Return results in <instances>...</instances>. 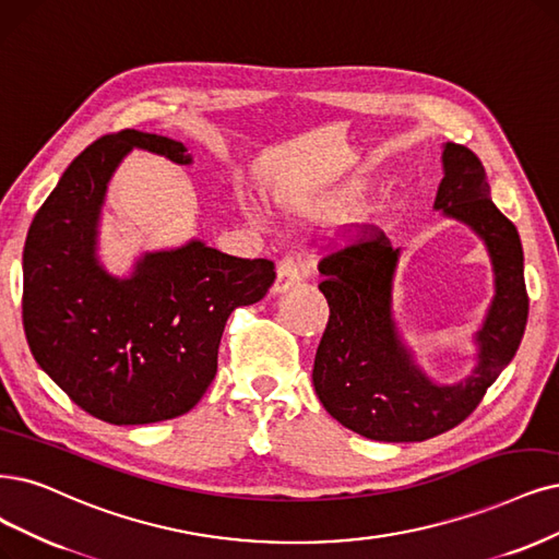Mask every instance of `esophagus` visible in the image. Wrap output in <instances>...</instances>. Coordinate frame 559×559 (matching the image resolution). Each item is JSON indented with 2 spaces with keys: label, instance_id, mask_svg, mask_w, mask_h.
Returning a JSON list of instances; mask_svg holds the SVG:
<instances>
[{
  "label": "esophagus",
  "instance_id": "esophagus-1",
  "mask_svg": "<svg viewBox=\"0 0 559 559\" xmlns=\"http://www.w3.org/2000/svg\"><path fill=\"white\" fill-rule=\"evenodd\" d=\"M304 274L301 269L297 266L295 260H283L276 269V281H274V295H285L287 290H293L301 283Z\"/></svg>",
  "mask_w": 559,
  "mask_h": 559
}]
</instances>
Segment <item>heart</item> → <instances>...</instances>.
<instances>
[{
	"instance_id": "1",
	"label": "heart",
	"mask_w": 559,
	"mask_h": 559,
	"mask_svg": "<svg viewBox=\"0 0 559 559\" xmlns=\"http://www.w3.org/2000/svg\"><path fill=\"white\" fill-rule=\"evenodd\" d=\"M248 206V210H251V212H255V206L253 204H246Z\"/></svg>"
}]
</instances>
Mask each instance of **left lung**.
<instances>
[{
	"mask_svg": "<svg viewBox=\"0 0 559 559\" xmlns=\"http://www.w3.org/2000/svg\"><path fill=\"white\" fill-rule=\"evenodd\" d=\"M442 181L432 210L467 225L486 248L492 299L472 334L469 373L451 384L426 376L394 313L401 248L384 235L320 262L329 324L313 386L338 424L378 442H424L459 426L511 364L527 324L523 246L515 225L492 204L481 160L463 144H442Z\"/></svg>",
	"mask_w": 559,
	"mask_h": 559,
	"instance_id": "1",
	"label": "left lung"
}]
</instances>
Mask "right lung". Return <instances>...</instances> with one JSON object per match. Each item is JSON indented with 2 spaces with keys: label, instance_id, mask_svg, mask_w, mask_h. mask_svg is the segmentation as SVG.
Segmentation results:
<instances>
[{
  "label": "right lung",
  "instance_id": "right-lung-1",
  "mask_svg": "<svg viewBox=\"0 0 559 559\" xmlns=\"http://www.w3.org/2000/svg\"><path fill=\"white\" fill-rule=\"evenodd\" d=\"M133 150L177 165L183 142L127 129L82 152L36 212L23 253V322L44 373L96 419L140 426L189 412L216 376L237 306L274 285L269 260H243L202 239L135 255L127 274L100 260L108 183Z\"/></svg>",
  "mask_w": 559,
  "mask_h": 559
}]
</instances>
